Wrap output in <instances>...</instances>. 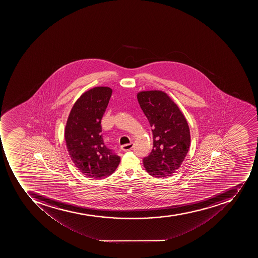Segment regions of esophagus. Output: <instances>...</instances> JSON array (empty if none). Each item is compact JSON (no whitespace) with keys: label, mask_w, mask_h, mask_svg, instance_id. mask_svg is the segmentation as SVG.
Masks as SVG:
<instances>
[{"label":"esophagus","mask_w":258,"mask_h":258,"mask_svg":"<svg viewBox=\"0 0 258 258\" xmlns=\"http://www.w3.org/2000/svg\"><path fill=\"white\" fill-rule=\"evenodd\" d=\"M133 148V143H130V144H124L121 147V149L122 151H130L132 150Z\"/></svg>","instance_id":"esophagus-1"}]
</instances>
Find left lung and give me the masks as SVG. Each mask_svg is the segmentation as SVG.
Listing matches in <instances>:
<instances>
[{
    "label": "left lung",
    "mask_w": 258,
    "mask_h": 258,
    "mask_svg": "<svg viewBox=\"0 0 258 258\" xmlns=\"http://www.w3.org/2000/svg\"><path fill=\"white\" fill-rule=\"evenodd\" d=\"M137 99L152 128L153 148L143 160L145 169L152 177H169L181 166L189 151L186 119L164 92H140Z\"/></svg>",
    "instance_id": "8db88e82"
}]
</instances>
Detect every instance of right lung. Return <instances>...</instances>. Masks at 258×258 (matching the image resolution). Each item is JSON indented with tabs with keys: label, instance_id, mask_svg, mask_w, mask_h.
<instances>
[{
	"label": "right lung",
	"instance_id": "1",
	"mask_svg": "<svg viewBox=\"0 0 258 258\" xmlns=\"http://www.w3.org/2000/svg\"><path fill=\"white\" fill-rule=\"evenodd\" d=\"M109 87L85 92L72 108L65 126V142L73 163L86 177L102 179L114 173L118 156L104 143L102 118L111 97Z\"/></svg>",
	"mask_w": 258,
	"mask_h": 258
}]
</instances>
